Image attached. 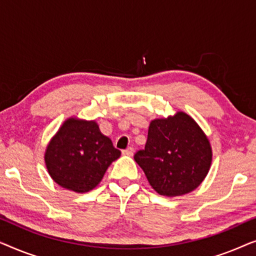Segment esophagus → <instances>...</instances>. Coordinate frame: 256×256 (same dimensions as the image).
<instances>
[{
  "mask_svg": "<svg viewBox=\"0 0 256 256\" xmlns=\"http://www.w3.org/2000/svg\"><path fill=\"white\" fill-rule=\"evenodd\" d=\"M122 154L127 156H132V154H134V148H132V146H129V148L124 149V152H122Z\"/></svg>",
  "mask_w": 256,
  "mask_h": 256,
  "instance_id": "34e87169",
  "label": "esophagus"
}]
</instances>
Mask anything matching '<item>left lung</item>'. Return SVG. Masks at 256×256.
I'll use <instances>...</instances> for the list:
<instances>
[{"mask_svg": "<svg viewBox=\"0 0 256 256\" xmlns=\"http://www.w3.org/2000/svg\"><path fill=\"white\" fill-rule=\"evenodd\" d=\"M134 160L157 194L183 196L197 188L212 162L208 138L184 112L150 122L144 149Z\"/></svg>", "mask_w": 256, "mask_h": 256, "instance_id": "obj_1", "label": "left lung"}]
</instances>
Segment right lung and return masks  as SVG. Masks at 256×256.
I'll list each match as a JSON object with an SVG mask.
<instances>
[{
  "instance_id": "right-lung-1",
  "label": "right lung",
  "mask_w": 256,
  "mask_h": 256,
  "mask_svg": "<svg viewBox=\"0 0 256 256\" xmlns=\"http://www.w3.org/2000/svg\"><path fill=\"white\" fill-rule=\"evenodd\" d=\"M121 155L96 121L68 118L45 152L48 171L62 188L88 192L102 180L112 162Z\"/></svg>"
}]
</instances>
